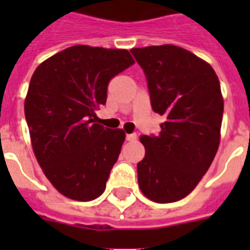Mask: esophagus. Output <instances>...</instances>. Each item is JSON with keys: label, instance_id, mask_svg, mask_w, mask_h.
I'll return each mask as SVG.
<instances>
[{"label": "esophagus", "instance_id": "1", "mask_svg": "<svg viewBox=\"0 0 250 250\" xmlns=\"http://www.w3.org/2000/svg\"><path fill=\"white\" fill-rule=\"evenodd\" d=\"M137 139L136 133H128L127 136H125V140L127 141H135Z\"/></svg>", "mask_w": 250, "mask_h": 250}]
</instances>
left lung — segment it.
Instances as JSON below:
<instances>
[{"label":"left lung","mask_w":250,"mask_h":250,"mask_svg":"<svg viewBox=\"0 0 250 250\" xmlns=\"http://www.w3.org/2000/svg\"><path fill=\"white\" fill-rule=\"evenodd\" d=\"M148 80L152 109L164 115L157 136L143 135L137 182L158 204L182 200L209 170L221 141L223 96L214 68L175 45L132 48Z\"/></svg>","instance_id":"obj_1"}]
</instances>
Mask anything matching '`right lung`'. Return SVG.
Returning <instances> with one entry per match:
<instances>
[{"instance_id":"add662e5","label":"right lung","mask_w":250,"mask_h":250,"mask_svg":"<svg viewBox=\"0 0 250 250\" xmlns=\"http://www.w3.org/2000/svg\"><path fill=\"white\" fill-rule=\"evenodd\" d=\"M135 63L125 49L74 45L37 66L24 100L32 149L60 193L90 201L104 193L125 133L98 125L109 82Z\"/></svg>"}]
</instances>
